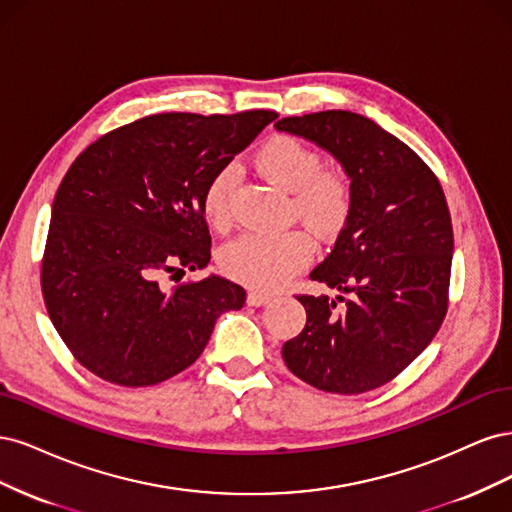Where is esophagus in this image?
Returning <instances> with one entry per match:
<instances>
[{"instance_id":"esophagus-1","label":"esophagus","mask_w":512,"mask_h":512,"mask_svg":"<svg viewBox=\"0 0 512 512\" xmlns=\"http://www.w3.org/2000/svg\"><path fill=\"white\" fill-rule=\"evenodd\" d=\"M270 300H272V293H263V291H257V289L249 291V295H246V302H249L251 306H263V304H268Z\"/></svg>"}]
</instances>
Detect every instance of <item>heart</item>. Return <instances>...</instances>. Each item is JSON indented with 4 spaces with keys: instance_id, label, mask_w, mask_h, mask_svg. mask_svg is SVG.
<instances>
[{
    "instance_id": "b5f03b06",
    "label": "heart",
    "mask_w": 512,
    "mask_h": 512,
    "mask_svg": "<svg viewBox=\"0 0 512 512\" xmlns=\"http://www.w3.org/2000/svg\"><path fill=\"white\" fill-rule=\"evenodd\" d=\"M255 170L272 185L291 193V214L317 238H329L346 223L353 208L351 176L340 168H323L315 146L278 134L263 142L253 155ZM236 170L214 174L202 193V212L214 232L225 234L234 225L232 195ZM312 255L304 232L280 236L246 234L223 246L219 266L229 276L255 289H276L298 274Z\"/></svg>"
}]
</instances>
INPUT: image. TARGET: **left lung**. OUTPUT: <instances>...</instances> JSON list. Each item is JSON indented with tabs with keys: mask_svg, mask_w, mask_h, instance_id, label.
<instances>
[{
	"mask_svg": "<svg viewBox=\"0 0 512 512\" xmlns=\"http://www.w3.org/2000/svg\"><path fill=\"white\" fill-rule=\"evenodd\" d=\"M278 131L317 142L351 176L353 208L334 251L310 272L342 291L300 293L306 325L285 342L287 368L327 393L393 381L447 317L453 225L430 166L374 121L346 110L287 117Z\"/></svg>",
	"mask_w": 512,
	"mask_h": 512,
	"instance_id": "obj_1",
	"label": "left lung"
}]
</instances>
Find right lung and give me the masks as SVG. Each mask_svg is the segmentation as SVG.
Wrapping results in <instances>:
<instances>
[{
    "instance_id": "1",
    "label": "right lung",
    "mask_w": 512,
    "mask_h": 512,
    "mask_svg": "<svg viewBox=\"0 0 512 512\" xmlns=\"http://www.w3.org/2000/svg\"><path fill=\"white\" fill-rule=\"evenodd\" d=\"M276 117L151 114L76 157L55 195L40 283L78 364L121 387L163 383L202 355L221 312L244 306L227 278H168L206 268L208 180Z\"/></svg>"
}]
</instances>
